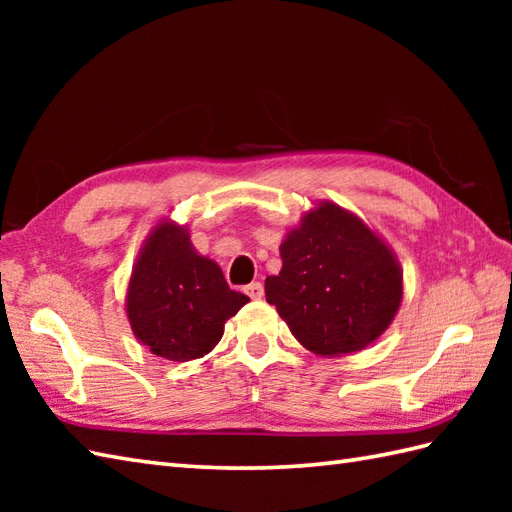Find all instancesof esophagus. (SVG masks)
I'll list each match as a JSON object with an SVG mask.
<instances>
[{
	"instance_id": "34e87169",
	"label": "esophagus",
	"mask_w": 512,
	"mask_h": 512,
	"mask_svg": "<svg viewBox=\"0 0 512 512\" xmlns=\"http://www.w3.org/2000/svg\"><path fill=\"white\" fill-rule=\"evenodd\" d=\"M244 292L250 299H262L264 297V286L259 284V281H253V284L244 286Z\"/></svg>"
}]
</instances>
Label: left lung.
<instances>
[{
    "label": "left lung",
    "mask_w": 512,
    "mask_h": 512,
    "mask_svg": "<svg viewBox=\"0 0 512 512\" xmlns=\"http://www.w3.org/2000/svg\"><path fill=\"white\" fill-rule=\"evenodd\" d=\"M266 301L317 356L361 352L383 334L402 301V268L383 237L334 202L301 215L279 246Z\"/></svg>",
    "instance_id": "obj_1"
}]
</instances>
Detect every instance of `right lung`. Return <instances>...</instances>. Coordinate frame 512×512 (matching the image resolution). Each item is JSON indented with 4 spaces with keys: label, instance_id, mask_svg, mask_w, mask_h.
<instances>
[{
    "label": "right lung",
    "instance_id": "obj_1",
    "mask_svg": "<svg viewBox=\"0 0 512 512\" xmlns=\"http://www.w3.org/2000/svg\"><path fill=\"white\" fill-rule=\"evenodd\" d=\"M248 303L222 268L193 248L189 228L158 222L129 277L125 310L136 339L167 361H193L220 343L224 323Z\"/></svg>",
    "mask_w": 512,
    "mask_h": 512
}]
</instances>
